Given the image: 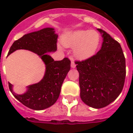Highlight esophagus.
Listing matches in <instances>:
<instances>
[{
    "label": "esophagus",
    "instance_id": "esophagus-1",
    "mask_svg": "<svg viewBox=\"0 0 133 133\" xmlns=\"http://www.w3.org/2000/svg\"><path fill=\"white\" fill-rule=\"evenodd\" d=\"M75 67H76V65H75L74 61L72 60L71 61V68H75Z\"/></svg>",
    "mask_w": 133,
    "mask_h": 133
}]
</instances>
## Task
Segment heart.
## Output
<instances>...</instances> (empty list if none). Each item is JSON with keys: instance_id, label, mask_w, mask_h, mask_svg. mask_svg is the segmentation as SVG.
<instances>
[{"instance_id": "b5f03b06", "label": "heart", "mask_w": 133, "mask_h": 133, "mask_svg": "<svg viewBox=\"0 0 133 133\" xmlns=\"http://www.w3.org/2000/svg\"><path fill=\"white\" fill-rule=\"evenodd\" d=\"M100 34L95 30H75L66 32L62 36V44L74 48L73 54L79 59H87L94 56L101 44ZM58 49L62 50L61 46Z\"/></svg>"}]
</instances>
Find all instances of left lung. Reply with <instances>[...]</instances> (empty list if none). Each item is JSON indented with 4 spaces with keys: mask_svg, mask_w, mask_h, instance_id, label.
<instances>
[{
    "mask_svg": "<svg viewBox=\"0 0 133 133\" xmlns=\"http://www.w3.org/2000/svg\"><path fill=\"white\" fill-rule=\"evenodd\" d=\"M103 43L90 58L76 61L81 100L90 107L101 108L122 92L126 78V60L122 47L105 31L97 29Z\"/></svg>",
    "mask_w": 133,
    "mask_h": 133,
    "instance_id": "left-lung-1",
    "label": "left lung"
}]
</instances>
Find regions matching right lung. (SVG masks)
<instances>
[{
	"instance_id": "1",
	"label": "right lung",
	"mask_w": 133,
	"mask_h": 133,
	"mask_svg": "<svg viewBox=\"0 0 133 133\" xmlns=\"http://www.w3.org/2000/svg\"><path fill=\"white\" fill-rule=\"evenodd\" d=\"M57 38L58 35L52 28L31 32L14 41L7 54L9 56L21 49L30 50L39 56L45 65L43 78L38 83L28 85L27 91L22 95L14 92L13 85L9 83V90L16 99L31 109L41 110L54 104L59 97L65 78L70 70V61L68 58L54 61L48 54L56 50Z\"/></svg>"
}]
</instances>
